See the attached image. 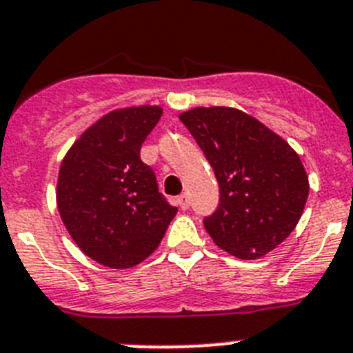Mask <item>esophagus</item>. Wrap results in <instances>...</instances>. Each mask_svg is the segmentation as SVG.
<instances>
[{
    "instance_id": "obj_1",
    "label": "esophagus",
    "mask_w": 353,
    "mask_h": 353,
    "mask_svg": "<svg viewBox=\"0 0 353 353\" xmlns=\"http://www.w3.org/2000/svg\"><path fill=\"white\" fill-rule=\"evenodd\" d=\"M177 205H179L183 211H186V209L190 208V199H188V195H186V193H183V195L177 196Z\"/></svg>"
}]
</instances>
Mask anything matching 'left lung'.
I'll use <instances>...</instances> for the list:
<instances>
[{
  "label": "left lung",
  "mask_w": 353,
  "mask_h": 353,
  "mask_svg": "<svg viewBox=\"0 0 353 353\" xmlns=\"http://www.w3.org/2000/svg\"><path fill=\"white\" fill-rule=\"evenodd\" d=\"M220 184L218 209L204 220L216 246L237 259L268 255L283 243L306 205L310 183L285 139L234 107L179 114Z\"/></svg>",
  "instance_id": "left-lung-1"
}]
</instances>
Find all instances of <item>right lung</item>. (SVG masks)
Returning <instances> with one entry per match:
<instances>
[{
    "label": "right lung",
    "mask_w": 353,
    "mask_h": 353,
    "mask_svg": "<svg viewBox=\"0 0 353 353\" xmlns=\"http://www.w3.org/2000/svg\"><path fill=\"white\" fill-rule=\"evenodd\" d=\"M158 105L110 110L82 133L59 167L56 202L81 252L110 269H128L158 248L176 216L158 192L141 145L160 121Z\"/></svg>",
    "instance_id": "1"
}]
</instances>
